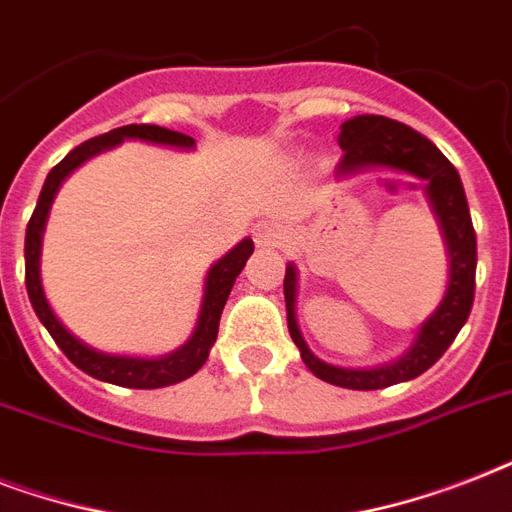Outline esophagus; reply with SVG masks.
Here are the masks:
<instances>
[{
    "instance_id": "esophagus-1",
    "label": "esophagus",
    "mask_w": 512,
    "mask_h": 512,
    "mask_svg": "<svg viewBox=\"0 0 512 512\" xmlns=\"http://www.w3.org/2000/svg\"><path fill=\"white\" fill-rule=\"evenodd\" d=\"M255 241L265 244V247H276L281 241V231L276 223H260L255 228Z\"/></svg>"
}]
</instances>
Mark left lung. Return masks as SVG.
<instances>
[{
	"instance_id": "8db88e82",
	"label": "left lung",
	"mask_w": 512,
	"mask_h": 512,
	"mask_svg": "<svg viewBox=\"0 0 512 512\" xmlns=\"http://www.w3.org/2000/svg\"><path fill=\"white\" fill-rule=\"evenodd\" d=\"M337 143L342 148V159L337 164L340 177L356 175L361 170H396L425 180L430 207L436 212L446 252H449V284H446L444 300L430 313V319L422 321L412 348L406 350L404 356L393 364L372 366V369H348V366L327 364L319 356H313L297 327V268L292 263L287 265V276H284L287 324L305 366L319 380L340 385V388L380 390L428 372L452 345L462 324L468 321L473 295H476V231H473L460 175L425 135L388 116L364 114L342 124Z\"/></svg>"
}]
</instances>
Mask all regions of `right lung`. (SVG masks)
<instances>
[{"label": "right lung", "instance_id": "obj_1", "mask_svg": "<svg viewBox=\"0 0 512 512\" xmlns=\"http://www.w3.org/2000/svg\"><path fill=\"white\" fill-rule=\"evenodd\" d=\"M122 140H146V143H156V146H170V148H193L196 140L191 135H183V132L164 130V127H156V124H127V127H119V130H111L106 135H98V138L84 140L82 146H76L71 154L63 159L60 164H55L47 175L42 185V193H39V201H36V209L31 220L26 225V289L28 300L34 305L36 316L42 321L47 332L52 335V340L58 342V348L68 356V361L74 366H79L82 372H87L95 380L111 382V385H122V388H138V390H151V388H167V385H175V382L188 380L191 374H196L204 366L209 356V348L215 345L217 340V327H220V316H223L225 300L231 295L233 281L244 271L249 255H252V239L239 241L236 247L228 252L225 257H220L207 273V281H204V300H201L199 321H196V329H193L191 340L180 345L177 350L167 353L162 358H135V356H111V353H103V350L90 348L87 342H82L79 337H74L68 332L60 319L52 313L47 297H44L42 289V276H39V257H42V233L44 223H47V215H50L52 199L58 193L60 183L66 180L71 172L84 164L92 156H98L100 151H108V148L119 146Z\"/></svg>", "mask_w": 512, "mask_h": 512}]
</instances>
